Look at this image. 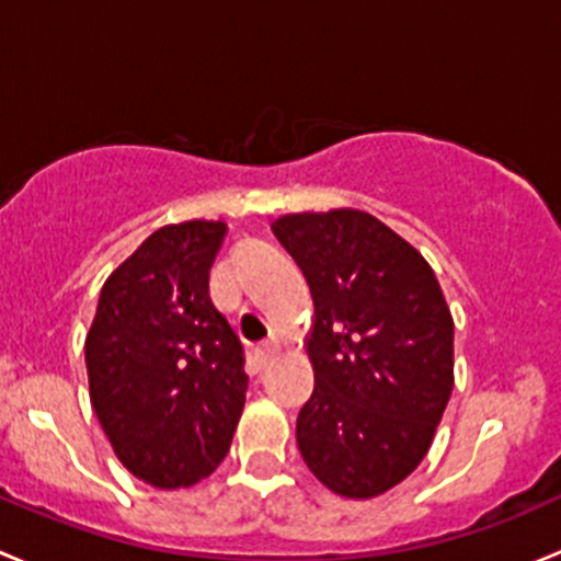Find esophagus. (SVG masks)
<instances>
[{
    "mask_svg": "<svg viewBox=\"0 0 561 561\" xmlns=\"http://www.w3.org/2000/svg\"><path fill=\"white\" fill-rule=\"evenodd\" d=\"M280 354V343L278 340H264V343L256 345V362L262 367H267L275 356Z\"/></svg>",
    "mask_w": 561,
    "mask_h": 561,
    "instance_id": "esophagus-1",
    "label": "esophagus"
}]
</instances>
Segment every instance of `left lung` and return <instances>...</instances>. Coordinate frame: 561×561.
I'll return each mask as SVG.
<instances>
[{
  "label": "left lung",
  "instance_id": "8db88e82",
  "mask_svg": "<svg viewBox=\"0 0 561 561\" xmlns=\"http://www.w3.org/2000/svg\"><path fill=\"white\" fill-rule=\"evenodd\" d=\"M313 294L316 386L297 446L329 492L373 500L421 465L454 389V319L426 259L354 207L273 224Z\"/></svg>",
  "mask_w": 561,
  "mask_h": 561
}]
</instances>
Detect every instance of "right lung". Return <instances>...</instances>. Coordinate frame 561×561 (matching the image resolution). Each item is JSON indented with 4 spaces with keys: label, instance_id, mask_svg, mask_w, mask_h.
<instances>
[{
    "label": "right lung",
    "instance_id": "1",
    "mask_svg": "<svg viewBox=\"0 0 561 561\" xmlns=\"http://www.w3.org/2000/svg\"><path fill=\"white\" fill-rule=\"evenodd\" d=\"M227 224H167L110 273L85 334L91 405L121 465L186 489L229 451L245 405L242 345L210 299Z\"/></svg>",
    "mask_w": 561,
    "mask_h": 561
}]
</instances>
